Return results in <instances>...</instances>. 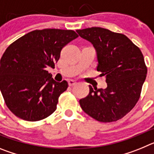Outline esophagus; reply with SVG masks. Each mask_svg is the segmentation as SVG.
Returning a JSON list of instances; mask_svg holds the SVG:
<instances>
[{
    "label": "esophagus",
    "mask_w": 154,
    "mask_h": 154,
    "mask_svg": "<svg viewBox=\"0 0 154 154\" xmlns=\"http://www.w3.org/2000/svg\"><path fill=\"white\" fill-rule=\"evenodd\" d=\"M69 82V86H72V85H75V84L77 83V82H76V81H75V80H73V79L69 80V82Z\"/></svg>",
    "instance_id": "34e87169"
}]
</instances>
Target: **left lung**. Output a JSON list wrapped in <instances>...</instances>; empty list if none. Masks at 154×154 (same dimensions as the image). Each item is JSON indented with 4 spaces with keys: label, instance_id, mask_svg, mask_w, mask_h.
I'll use <instances>...</instances> for the list:
<instances>
[{
    "label": "left lung",
    "instance_id": "8db88e82",
    "mask_svg": "<svg viewBox=\"0 0 154 154\" xmlns=\"http://www.w3.org/2000/svg\"><path fill=\"white\" fill-rule=\"evenodd\" d=\"M93 45L97 53V71L106 76L107 87L89 85V93L79 100L84 112L103 123L120 119L140 97L147 68L140 49L125 35L99 27L77 30Z\"/></svg>",
    "mask_w": 154,
    "mask_h": 154
}]
</instances>
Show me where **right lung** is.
<instances>
[{"instance_id": "right-lung-1", "label": "right lung", "mask_w": 154, "mask_h": 154, "mask_svg": "<svg viewBox=\"0 0 154 154\" xmlns=\"http://www.w3.org/2000/svg\"><path fill=\"white\" fill-rule=\"evenodd\" d=\"M78 37L72 30H35L8 46L1 58L0 89L16 116L34 122L55 112L68 82H55L46 69L55 67L63 47Z\"/></svg>"}]
</instances>
